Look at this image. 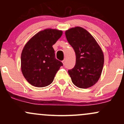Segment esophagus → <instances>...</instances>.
Listing matches in <instances>:
<instances>
[{
  "label": "esophagus",
  "instance_id": "1",
  "mask_svg": "<svg viewBox=\"0 0 124 124\" xmlns=\"http://www.w3.org/2000/svg\"><path fill=\"white\" fill-rule=\"evenodd\" d=\"M65 62H66V60H65V59H63V60L62 61V63H63V65H65Z\"/></svg>",
  "mask_w": 124,
  "mask_h": 124
}]
</instances>
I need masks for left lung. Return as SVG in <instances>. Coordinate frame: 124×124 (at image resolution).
Returning <instances> with one entry per match:
<instances>
[{
  "label": "left lung",
  "instance_id": "8db88e82",
  "mask_svg": "<svg viewBox=\"0 0 124 124\" xmlns=\"http://www.w3.org/2000/svg\"><path fill=\"white\" fill-rule=\"evenodd\" d=\"M65 35L76 54V64L68 70L72 82L78 87H92L99 80L103 70L104 54L96 39L80 27L65 31Z\"/></svg>",
  "mask_w": 124,
  "mask_h": 124
}]
</instances>
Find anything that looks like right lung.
Listing matches in <instances>:
<instances>
[{"instance_id": "1", "label": "right lung", "mask_w": 124, "mask_h": 124, "mask_svg": "<svg viewBox=\"0 0 124 124\" xmlns=\"http://www.w3.org/2000/svg\"><path fill=\"white\" fill-rule=\"evenodd\" d=\"M62 35V31L45 29L27 42L21 55V69L25 79L37 87L47 86L53 82L63 63L55 58L52 45Z\"/></svg>"}]
</instances>
